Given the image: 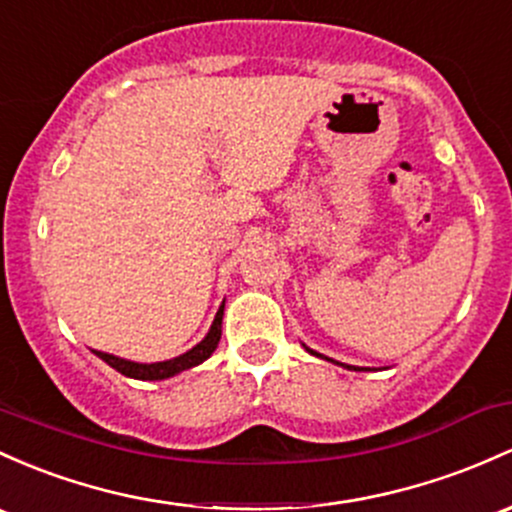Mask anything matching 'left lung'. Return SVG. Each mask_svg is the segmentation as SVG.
I'll use <instances>...</instances> for the list:
<instances>
[{
    "instance_id": "left-lung-1",
    "label": "left lung",
    "mask_w": 512,
    "mask_h": 512,
    "mask_svg": "<svg viewBox=\"0 0 512 512\" xmlns=\"http://www.w3.org/2000/svg\"><path fill=\"white\" fill-rule=\"evenodd\" d=\"M305 349H307V346H305ZM307 351H310V354H315V356H320V354H317V351H312V349H307ZM334 364H337V361H334ZM344 368H351V371H361V368H356V366H346V364H344Z\"/></svg>"
}]
</instances>
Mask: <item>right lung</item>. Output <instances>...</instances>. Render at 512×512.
<instances>
[{
    "label": "right lung",
    "instance_id": "add662e5",
    "mask_svg": "<svg viewBox=\"0 0 512 512\" xmlns=\"http://www.w3.org/2000/svg\"><path fill=\"white\" fill-rule=\"evenodd\" d=\"M222 315H224V305L219 307L217 315H214V322L210 332H207V337L197 346H192L190 351H185V354L175 356V359L170 361H158V364H136V361L119 359V356L104 354V351H95V354L100 356L104 364L117 368V371L124 373V376L136 378V381H163V378L175 376V373L180 371H188V368L202 364L205 359H210L212 351L217 349L219 337H222Z\"/></svg>",
    "mask_w": 512,
    "mask_h": 512
}]
</instances>
